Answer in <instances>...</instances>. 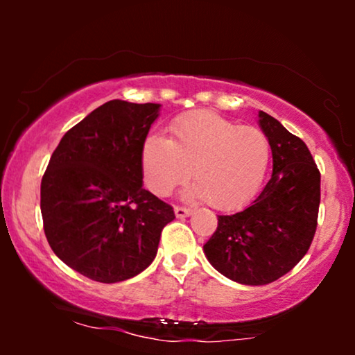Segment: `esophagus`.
Returning <instances> with one entry per match:
<instances>
[{"instance_id":"obj_1","label":"esophagus","mask_w":355,"mask_h":355,"mask_svg":"<svg viewBox=\"0 0 355 355\" xmlns=\"http://www.w3.org/2000/svg\"><path fill=\"white\" fill-rule=\"evenodd\" d=\"M174 213H176L178 218H186V216L191 215L192 210H191V208H187V207L176 205V207H174Z\"/></svg>"}]
</instances>
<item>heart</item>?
Returning a JSON list of instances; mask_svg holds the SVG:
<instances>
[{"label":"heart","mask_w":355,"mask_h":355,"mask_svg":"<svg viewBox=\"0 0 355 355\" xmlns=\"http://www.w3.org/2000/svg\"><path fill=\"white\" fill-rule=\"evenodd\" d=\"M261 130L241 128L210 111H193L171 125V139L150 134L142 164L150 191L169 196L192 174V193L218 210L241 207L257 192L270 164Z\"/></svg>","instance_id":"obj_1"}]
</instances>
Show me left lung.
<instances>
[{
    "label": "left lung",
    "instance_id": "left-lung-1",
    "mask_svg": "<svg viewBox=\"0 0 355 355\" xmlns=\"http://www.w3.org/2000/svg\"><path fill=\"white\" fill-rule=\"evenodd\" d=\"M259 118L273 155L271 179L245 210L218 216L203 245L213 268L247 286L273 283L302 260L320 207V171L307 145L273 116Z\"/></svg>",
    "mask_w": 355,
    "mask_h": 355
}]
</instances>
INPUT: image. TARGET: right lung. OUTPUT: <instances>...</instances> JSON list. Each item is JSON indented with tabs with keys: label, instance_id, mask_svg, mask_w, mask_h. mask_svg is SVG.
Masks as SVG:
<instances>
[{
	"label": "right lung",
	"instance_id": "1",
	"mask_svg": "<svg viewBox=\"0 0 355 355\" xmlns=\"http://www.w3.org/2000/svg\"><path fill=\"white\" fill-rule=\"evenodd\" d=\"M157 103L111 100L62 135L42 179L51 250L98 283L139 275L157 257L169 203L142 187V148Z\"/></svg>",
	"mask_w": 355,
	"mask_h": 355
}]
</instances>
